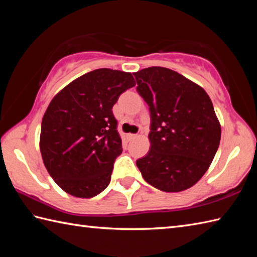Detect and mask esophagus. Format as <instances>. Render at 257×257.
Returning <instances> with one entry per match:
<instances>
[{
    "label": "esophagus",
    "mask_w": 257,
    "mask_h": 257,
    "mask_svg": "<svg viewBox=\"0 0 257 257\" xmlns=\"http://www.w3.org/2000/svg\"><path fill=\"white\" fill-rule=\"evenodd\" d=\"M137 137H138V135H136V134H128L127 135V139L128 140H133V139L137 138Z\"/></svg>",
    "instance_id": "esophagus-1"
}]
</instances>
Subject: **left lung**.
<instances>
[{
  "instance_id": "left-lung-1",
  "label": "left lung",
  "mask_w": 257,
  "mask_h": 257,
  "mask_svg": "<svg viewBox=\"0 0 257 257\" xmlns=\"http://www.w3.org/2000/svg\"><path fill=\"white\" fill-rule=\"evenodd\" d=\"M134 75L150 111V150L137 167L152 187L187 190L206 172L220 145L221 125L210 97L169 68L148 67Z\"/></svg>"
}]
</instances>
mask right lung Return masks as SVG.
Wrapping results in <instances>:
<instances>
[{"label":"right lung","mask_w":257,"mask_h":257,"mask_svg":"<svg viewBox=\"0 0 257 257\" xmlns=\"http://www.w3.org/2000/svg\"><path fill=\"white\" fill-rule=\"evenodd\" d=\"M135 85L130 73L99 68L53 98L42 120L40 149L48 173L65 192L92 198L110 183L122 152L112 107Z\"/></svg>","instance_id":"right-lung-1"}]
</instances>
